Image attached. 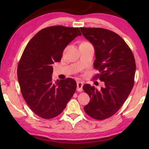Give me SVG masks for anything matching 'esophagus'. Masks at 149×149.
<instances>
[{
  "instance_id": "34e87169",
  "label": "esophagus",
  "mask_w": 149,
  "mask_h": 149,
  "mask_svg": "<svg viewBox=\"0 0 149 149\" xmlns=\"http://www.w3.org/2000/svg\"><path fill=\"white\" fill-rule=\"evenodd\" d=\"M83 85H84V84L83 82L81 81H77V91H83Z\"/></svg>"
}]
</instances>
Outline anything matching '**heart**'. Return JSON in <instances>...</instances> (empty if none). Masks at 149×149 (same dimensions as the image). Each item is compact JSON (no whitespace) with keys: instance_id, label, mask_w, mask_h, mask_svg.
<instances>
[{"instance_id":"1","label":"heart","mask_w":149,"mask_h":149,"mask_svg":"<svg viewBox=\"0 0 149 149\" xmlns=\"http://www.w3.org/2000/svg\"><path fill=\"white\" fill-rule=\"evenodd\" d=\"M85 42V43H89V42Z\"/></svg>"}]
</instances>
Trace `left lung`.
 <instances>
[{"label":"left lung","instance_id":"8db88e82","mask_svg":"<svg viewBox=\"0 0 149 149\" xmlns=\"http://www.w3.org/2000/svg\"><path fill=\"white\" fill-rule=\"evenodd\" d=\"M80 30L95 48L94 68L99 74L93 78L104 83L99 90L89 84L83 86L91 98L84 110L94 119L105 120L119 110L132 91L136 70L134 56L124 40L114 32L95 27Z\"/></svg>","mask_w":149,"mask_h":149}]
</instances>
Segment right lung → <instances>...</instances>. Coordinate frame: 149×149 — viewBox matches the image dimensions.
I'll use <instances>...</instances> for the list:
<instances>
[{"mask_svg":"<svg viewBox=\"0 0 149 149\" xmlns=\"http://www.w3.org/2000/svg\"><path fill=\"white\" fill-rule=\"evenodd\" d=\"M78 35H81L78 27H48L25 48L17 65V79L25 101L39 117L58 116L74 94L77 84L74 79L52 81V64L61 60L65 48Z\"/></svg>","mask_w":149,"mask_h":149,"instance_id":"right-lung-1","label":"right lung"}]
</instances>
